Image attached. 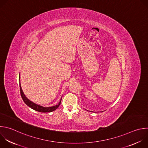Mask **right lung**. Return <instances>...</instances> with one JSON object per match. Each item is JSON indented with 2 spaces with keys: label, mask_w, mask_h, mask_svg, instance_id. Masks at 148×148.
<instances>
[{
  "label": "right lung",
  "mask_w": 148,
  "mask_h": 148,
  "mask_svg": "<svg viewBox=\"0 0 148 148\" xmlns=\"http://www.w3.org/2000/svg\"><path fill=\"white\" fill-rule=\"evenodd\" d=\"M20 93H21V96L22 97V99L23 100V101L24 102V103L29 108H31V109L39 112H42V113H49V112H52L54 110H55L60 105L61 103V101L62 99H60V102L58 103V105H55L54 106H52V107H43L42 106H40L39 105H37L34 102H32V101H31L30 100H29L28 98L25 96V95H24L22 88L21 87V84L20 82Z\"/></svg>",
  "instance_id": "right-lung-1"
}]
</instances>
